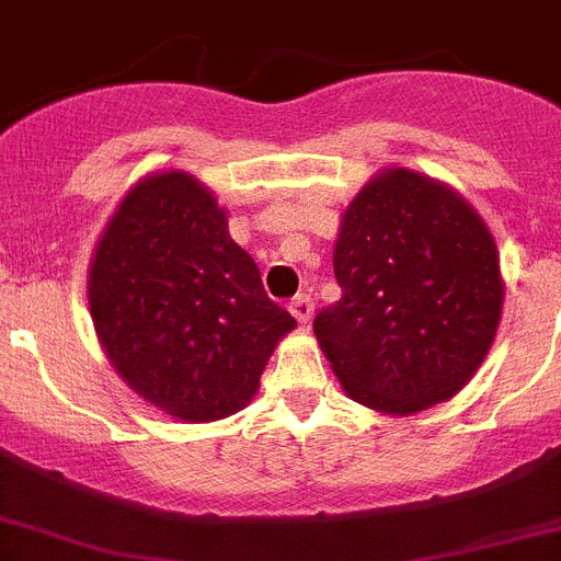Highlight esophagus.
I'll return each mask as SVG.
<instances>
[{
	"mask_svg": "<svg viewBox=\"0 0 561 561\" xmlns=\"http://www.w3.org/2000/svg\"><path fill=\"white\" fill-rule=\"evenodd\" d=\"M289 311L297 322H308L311 320V314H314V300H311L308 295H297L295 300L289 302Z\"/></svg>",
	"mask_w": 561,
	"mask_h": 561,
	"instance_id": "1",
	"label": "esophagus"
}]
</instances>
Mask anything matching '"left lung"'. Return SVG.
Here are the masks:
<instances>
[{"instance_id":"8db88e82","label":"left lung","mask_w":561,"mask_h":561,"mask_svg":"<svg viewBox=\"0 0 561 561\" xmlns=\"http://www.w3.org/2000/svg\"><path fill=\"white\" fill-rule=\"evenodd\" d=\"M336 306L317 342L347 398L405 417L467 387L501 325L490 228L459 192L405 167L367 180L333 244Z\"/></svg>"}]
</instances>
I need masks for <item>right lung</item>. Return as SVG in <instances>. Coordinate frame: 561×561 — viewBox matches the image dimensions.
Wrapping results in <instances>:
<instances>
[{"label": "right lung", "instance_id": "obj_1", "mask_svg": "<svg viewBox=\"0 0 561 561\" xmlns=\"http://www.w3.org/2000/svg\"><path fill=\"white\" fill-rule=\"evenodd\" d=\"M96 339L122 381L180 423H214L255 398L295 317L266 297L194 174H144L107 219L89 264Z\"/></svg>", "mask_w": 561, "mask_h": 561}]
</instances>
